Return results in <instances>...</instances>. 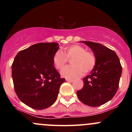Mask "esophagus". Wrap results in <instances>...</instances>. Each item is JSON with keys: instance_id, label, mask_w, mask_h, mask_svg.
Here are the masks:
<instances>
[{"instance_id": "obj_1", "label": "esophagus", "mask_w": 132, "mask_h": 132, "mask_svg": "<svg viewBox=\"0 0 132 132\" xmlns=\"http://www.w3.org/2000/svg\"><path fill=\"white\" fill-rule=\"evenodd\" d=\"M73 79H66V81L69 82H73Z\"/></svg>"}]
</instances>
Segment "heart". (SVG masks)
<instances>
[{
  "mask_svg": "<svg viewBox=\"0 0 132 132\" xmlns=\"http://www.w3.org/2000/svg\"><path fill=\"white\" fill-rule=\"evenodd\" d=\"M72 65L65 67L61 71L63 77L68 79L76 78L82 76L84 71L87 73L93 69L95 64V57L93 53L86 51L79 45H72L57 51L53 57L54 67L61 70L68 62V58H71Z\"/></svg>",
  "mask_w": 132,
  "mask_h": 132,
  "instance_id": "heart-1",
  "label": "heart"
}]
</instances>
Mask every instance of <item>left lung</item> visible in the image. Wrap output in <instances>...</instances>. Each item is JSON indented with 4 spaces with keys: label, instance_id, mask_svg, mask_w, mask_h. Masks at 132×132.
<instances>
[{
    "label": "left lung",
    "instance_id": "obj_1",
    "mask_svg": "<svg viewBox=\"0 0 132 132\" xmlns=\"http://www.w3.org/2000/svg\"><path fill=\"white\" fill-rule=\"evenodd\" d=\"M94 54L95 64L83 79L84 86L77 92L79 99L86 105L97 107L114 96L119 87L122 66L117 54L102 44L82 41Z\"/></svg>",
    "mask_w": 132,
    "mask_h": 132
}]
</instances>
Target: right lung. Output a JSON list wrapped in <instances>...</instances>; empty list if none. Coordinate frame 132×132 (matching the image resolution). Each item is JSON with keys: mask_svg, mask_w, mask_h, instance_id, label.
I'll return each instance as SVG.
<instances>
[{"mask_svg": "<svg viewBox=\"0 0 132 132\" xmlns=\"http://www.w3.org/2000/svg\"><path fill=\"white\" fill-rule=\"evenodd\" d=\"M58 45L54 42L35 44L19 51L13 62L15 91L23 103L34 109H45L53 105L65 81L53 62Z\"/></svg>", "mask_w": 132, "mask_h": 132, "instance_id": "add662e5", "label": "right lung"}]
</instances>
